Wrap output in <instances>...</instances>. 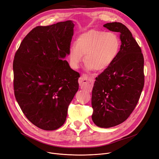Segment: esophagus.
Here are the masks:
<instances>
[{"label":"esophagus","instance_id":"1","mask_svg":"<svg viewBox=\"0 0 159 159\" xmlns=\"http://www.w3.org/2000/svg\"><path fill=\"white\" fill-rule=\"evenodd\" d=\"M94 82L93 78L92 76H88L87 75H82L79 78V85L82 88H89L93 85Z\"/></svg>","mask_w":159,"mask_h":159}]
</instances>
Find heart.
Masks as SVG:
<instances>
[{"label": "heart", "instance_id": "heart-1", "mask_svg": "<svg viewBox=\"0 0 159 159\" xmlns=\"http://www.w3.org/2000/svg\"><path fill=\"white\" fill-rule=\"evenodd\" d=\"M121 46L118 36L112 32L91 29L77 37L69 52V60L77 68L85 54L86 68L102 71L111 66L118 57Z\"/></svg>", "mask_w": 159, "mask_h": 159}]
</instances>
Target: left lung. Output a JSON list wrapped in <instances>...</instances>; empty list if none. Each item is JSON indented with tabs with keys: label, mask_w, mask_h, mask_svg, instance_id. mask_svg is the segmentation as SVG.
I'll list each match as a JSON object with an SVG mask.
<instances>
[{
	"label": "left lung",
	"mask_w": 159,
	"mask_h": 159,
	"mask_svg": "<svg viewBox=\"0 0 159 159\" xmlns=\"http://www.w3.org/2000/svg\"><path fill=\"white\" fill-rule=\"evenodd\" d=\"M120 33L121 45L114 63L95 78L92 89V120L109 128L125 121L133 112L144 86V59L140 46L121 23L103 25Z\"/></svg>",
	"instance_id": "obj_1"
}]
</instances>
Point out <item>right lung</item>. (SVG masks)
I'll return each instance as SVG.
<instances>
[{
    "label": "right lung",
    "instance_id": "add662e5",
    "mask_svg": "<svg viewBox=\"0 0 159 159\" xmlns=\"http://www.w3.org/2000/svg\"><path fill=\"white\" fill-rule=\"evenodd\" d=\"M75 25L71 20L33 29L22 41L13 63L16 99L34 125L60 127L79 89L80 74L64 58L69 54Z\"/></svg>",
    "mask_w": 159,
    "mask_h": 159
}]
</instances>
